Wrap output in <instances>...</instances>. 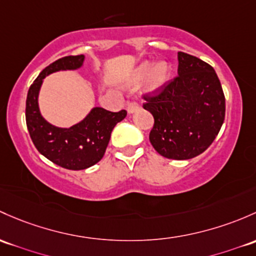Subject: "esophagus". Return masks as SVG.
<instances>
[{
  "label": "esophagus",
  "instance_id": "1",
  "mask_svg": "<svg viewBox=\"0 0 256 256\" xmlns=\"http://www.w3.org/2000/svg\"><path fill=\"white\" fill-rule=\"evenodd\" d=\"M140 109V106L136 103V102H128L126 104V110H128V114H132V112H137Z\"/></svg>",
  "mask_w": 256,
  "mask_h": 256
}]
</instances>
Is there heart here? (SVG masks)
Returning <instances> with one entry per match:
<instances>
[{"mask_svg":"<svg viewBox=\"0 0 256 256\" xmlns=\"http://www.w3.org/2000/svg\"><path fill=\"white\" fill-rule=\"evenodd\" d=\"M146 87L148 90H160L170 77V67L164 61L153 64L150 61H144L134 70L130 82H138L146 78Z\"/></svg>","mask_w":256,"mask_h":256,"instance_id":"b5f03b06","label":"heart"}]
</instances>
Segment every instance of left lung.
I'll return each instance as SVG.
<instances>
[{
	"label": "left lung",
	"mask_w": 256,
	"mask_h": 256,
	"mask_svg": "<svg viewBox=\"0 0 256 256\" xmlns=\"http://www.w3.org/2000/svg\"><path fill=\"white\" fill-rule=\"evenodd\" d=\"M178 76L154 96H144V108L154 118L150 141L169 160L196 157L211 146L226 114V99L214 67L179 51Z\"/></svg>",
	"instance_id": "8db88e82"
}]
</instances>
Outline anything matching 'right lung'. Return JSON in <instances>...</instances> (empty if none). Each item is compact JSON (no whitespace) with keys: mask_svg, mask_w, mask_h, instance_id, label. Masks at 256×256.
Returning a JSON list of instances; mask_svg holds the SVG:
<instances>
[{"mask_svg":"<svg viewBox=\"0 0 256 256\" xmlns=\"http://www.w3.org/2000/svg\"><path fill=\"white\" fill-rule=\"evenodd\" d=\"M83 61L84 55L64 56L45 67L29 88L26 103V128L34 146L51 162L70 170H82L98 163L106 153L112 128L128 114L126 110L112 112L96 106L68 128L51 125L42 116L38 96L45 77L58 71L80 68Z\"/></svg>","mask_w":256,"mask_h":256,"instance_id":"1","label":"right lung"}]
</instances>
